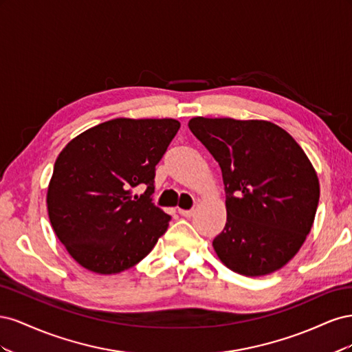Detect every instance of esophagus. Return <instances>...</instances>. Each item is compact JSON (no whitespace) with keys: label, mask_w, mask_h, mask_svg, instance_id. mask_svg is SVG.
<instances>
[{"label":"esophagus","mask_w":352,"mask_h":352,"mask_svg":"<svg viewBox=\"0 0 352 352\" xmlns=\"http://www.w3.org/2000/svg\"><path fill=\"white\" fill-rule=\"evenodd\" d=\"M179 214L184 216V217H190V216L194 214V208H190V210H182V208H179Z\"/></svg>","instance_id":"esophagus-1"}]
</instances>
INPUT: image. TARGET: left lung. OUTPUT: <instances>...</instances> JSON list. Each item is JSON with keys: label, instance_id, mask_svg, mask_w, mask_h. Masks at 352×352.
Returning <instances> with one entry per match:
<instances>
[{"label": "left lung", "instance_id": "obj_1", "mask_svg": "<svg viewBox=\"0 0 352 352\" xmlns=\"http://www.w3.org/2000/svg\"><path fill=\"white\" fill-rule=\"evenodd\" d=\"M189 129L221 168L225 229L212 241L221 263L243 276L282 269L311 230L320 185L310 160L265 120L194 117Z\"/></svg>", "mask_w": 352, "mask_h": 352}]
</instances>
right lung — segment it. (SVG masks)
Here are the masks:
<instances>
[{
    "instance_id": "obj_1",
    "label": "right lung",
    "mask_w": 352,
    "mask_h": 352,
    "mask_svg": "<svg viewBox=\"0 0 352 352\" xmlns=\"http://www.w3.org/2000/svg\"><path fill=\"white\" fill-rule=\"evenodd\" d=\"M175 119H113L85 131L58 154L48 185L51 226L82 267L114 274L151 252L168 228L153 204L155 166L177 133ZM138 184L147 186L133 195Z\"/></svg>"
}]
</instances>
